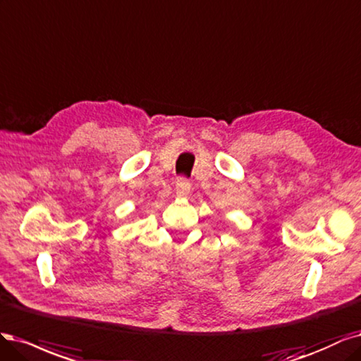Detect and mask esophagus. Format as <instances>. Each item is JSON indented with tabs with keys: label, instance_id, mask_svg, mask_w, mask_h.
Segmentation results:
<instances>
[{
	"label": "esophagus",
	"instance_id": "34e87169",
	"mask_svg": "<svg viewBox=\"0 0 361 361\" xmlns=\"http://www.w3.org/2000/svg\"><path fill=\"white\" fill-rule=\"evenodd\" d=\"M176 192L178 197H185L190 192V183L189 180H185L184 177H180L176 183Z\"/></svg>",
	"mask_w": 361,
	"mask_h": 361
}]
</instances>
